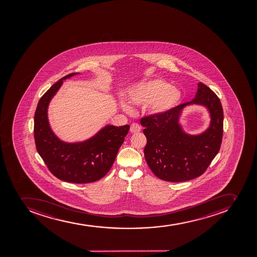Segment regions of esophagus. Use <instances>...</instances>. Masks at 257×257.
<instances>
[{"label":"esophagus","mask_w":257,"mask_h":257,"mask_svg":"<svg viewBox=\"0 0 257 257\" xmlns=\"http://www.w3.org/2000/svg\"><path fill=\"white\" fill-rule=\"evenodd\" d=\"M141 125L137 124V123H132L130 131H131L132 133H139V132H141Z\"/></svg>","instance_id":"obj_1"}]
</instances>
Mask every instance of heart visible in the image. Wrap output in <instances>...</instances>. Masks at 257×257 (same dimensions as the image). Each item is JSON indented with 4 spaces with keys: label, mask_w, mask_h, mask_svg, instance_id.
Listing matches in <instances>:
<instances>
[{
    "label": "heart",
    "mask_w": 257,
    "mask_h": 257,
    "mask_svg": "<svg viewBox=\"0 0 257 257\" xmlns=\"http://www.w3.org/2000/svg\"><path fill=\"white\" fill-rule=\"evenodd\" d=\"M182 91L171 85L166 80H153L143 82L126 92V98L133 104H149L150 113L162 116L177 107L182 99ZM129 110L127 105L122 104Z\"/></svg>",
    "instance_id": "obj_1"
}]
</instances>
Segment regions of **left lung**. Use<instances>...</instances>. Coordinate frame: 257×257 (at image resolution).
<instances>
[{
	"mask_svg": "<svg viewBox=\"0 0 257 257\" xmlns=\"http://www.w3.org/2000/svg\"><path fill=\"white\" fill-rule=\"evenodd\" d=\"M202 104L211 114V125L196 136L186 135L178 121L183 108L188 104ZM147 139L145 158L154 174L171 182H186L205 172L220 149L223 132V111L214 91L200 82L191 102L177 105L162 116L141 119Z\"/></svg>",
	"mask_w": 257,
	"mask_h": 257,
	"instance_id": "8db88e82",
	"label": "left lung"
}]
</instances>
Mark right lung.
<instances>
[{
  "label": "right lung",
  "mask_w": 257,
  "mask_h": 257,
  "mask_svg": "<svg viewBox=\"0 0 257 257\" xmlns=\"http://www.w3.org/2000/svg\"><path fill=\"white\" fill-rule=\"evenodd\" d=\"M77 74L64 76L42 96L34 114V132L37 151L51 173L62 181L81 184L96 182L108 173L130 125H106L83 142L61 141L49 125L48 105L63 80Z\"/></svg>",
  "instance_id": "obj_1"
}]
</instances>
